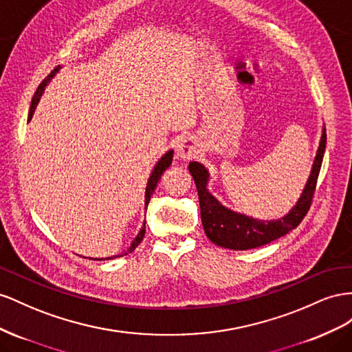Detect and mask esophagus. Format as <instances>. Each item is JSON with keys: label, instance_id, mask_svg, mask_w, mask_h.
<instances>
[{"label": "esophagus", "instance_id": "obj_1", "mask_svg": "<svg viewBox=\"0 0 352 352\" xmlns=\"http://www.w3.org/2000/svg\"><path fill=\"white\" fill-rule=\"evenodd\" d=\"M197 153H199L197 143L195 142V140H192V138H186V140H183V142L177 146L175 156H177V159L184 160V162H186V160H190V159L196 157Z\"/></svg>", "mask_w": 352, "mask_h": 352}]
</instances>
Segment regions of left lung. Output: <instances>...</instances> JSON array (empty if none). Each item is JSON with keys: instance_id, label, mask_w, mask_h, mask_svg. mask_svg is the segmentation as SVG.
<instances>
[{"instance_id": "left-lung-1", "label": "left lung", "mask_w": 352, "mask_h": 352, "mask_svg": "<svg viewBox=\"0 0 352 352\" xmlns=\"http://www.w3.org/2000/svg\"><path fill=\"white\" fill-rule=\"evenodd\" d=\"M326 150V128L321 129V137L311 173L296 204L283 217L277 219H258L224 206L209 192L208 183L210 174L200 162H190L188 170L192 174L199 195L200 217H202L206 237L217 246L246 250L267 245L273 240L287 234L299 226L307 215L317 184L318 173Z\"/></svg>"}]
</instances>
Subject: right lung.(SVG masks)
<instances>
[{"label":"right lung","instance_id":"1","mask_svg":"<svg viewBox=\"0 0 352 352\" xmlns=\"http://www.w3.org/2000/svg\"><path fill=\"white\" fill-rule=\"evenodd\" d=\"M60 70V67H56L52 74H50L44 81L41 82V85H39L38 88H36V91H35V94H34V98H32V103H31V109H29V116H28V120H31L32 119V116H34V113H35V109H36V106H38V103H39V100H41V97H43V94H44V91H45V87L50 84V81H52V79L56 76V74ZM173 156H174V150L170 148V150H168V152L160 157L157 162H156V165H155V168H153V170H152V174H150V177H148V179H147V186H146V193H144V209L147 210V205H148V202H150V197H152V195H153V192H155V188H156V186H157V183H159V179H160V177H162V174L165 173V170L170 166V164H173ZM144 234H146V221H144V224H143V227H142V230H140L138 232V234L135 236V239L133 240V243H131V246H129L126 250H124L122 254L120 255H115V256H109V258H104V259H113V258H119V256H124V255H128V254H131L133 250L142 243V240H143V237H144ZM89 259H97V258H89ZM103 258H100V259H97V261H102Z\"/></svg>","mask_w":352,"mask_h":352}]
</instances>
